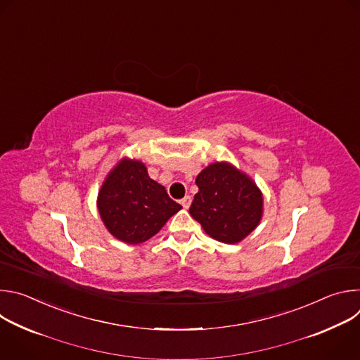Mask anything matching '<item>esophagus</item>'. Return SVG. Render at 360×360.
Instances as JSON below:
<instances>
[{
	"instance_id": "34e87169",
	"label": "esophagus",
	"mask_w": 360,
	"mask_h": 360,
	"mask_svg": "<svg viewBox=\"0 0 360 360\" xmlns=\"http://www.w3.org/2000/svg\"><path fill=\"white\" fill-rule=\"evenodd\" d=\"M191 202H192L191 196H185V198L181 199V205H182V207H184L185 210H188V208L191 207Z\"/></svg>"
}]
</instances>
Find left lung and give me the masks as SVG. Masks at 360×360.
Here are the masks:
<instances>
[{
  "label": "left lung",
  "mask_w": 360,
  "mask_h": 360,
  "mask_svg": "<svg viewBox=\"0 0 360 360\" xmlns=\"http://www.w3.org/2000/svg\"><path fill=\"white\" fill-rule=\"evenodd\" d=\"M195 184L199 191L189 214L205 233L222 243H238L258 228L264 195L248 174L221 161L203 168Z\"/></svg>",
  "instance_id": "left-lung-1"
}]
</instances>
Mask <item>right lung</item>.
<instances>
[{
  "label": "right lung",
  "mask_w": 360,
  "mask_h": 360,
  "mask_svg": "<svg viewBox=\"0 0 360 360\" xmlns=\"http://www.w3.org/2000/svg\"><path fill=\"white\" fill-rule=\"evenodd\" d=\"M96 208L107 231L128 245L150 239L182 210L161 184L149 178L143 162L128 157L121 158L102 182Z\"/></svg>",
  "instance_id": "add662e5"
}]
</instances>
